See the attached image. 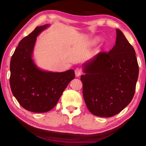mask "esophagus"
<instances>
[{"mask_svg":"<svg viewBox=\"0 0 146 146\" xmlns=\"http://www.w3.org/2000/svg\"><path fill=\"white\" fill-rule=\"evenodd\" d=\"M75 73L76 76H77L78 77V76H79L81 75V74H82V70H81L79 68H76L75 70Z\"/></svg>","mask_w":146,"mask_h":146,"instance_id":"esophagus-1","label":"esophagus"}]
</instances>
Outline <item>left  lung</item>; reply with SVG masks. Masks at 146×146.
Here are the masks:
<instances>
[{
    "mask_svg": "<svg viewBox=\"0 0 146 146\" xmlns=\"http://www.w3.org/2000/svg\"><path fill=\"white\" fill-rule=\"evenodd\" d=\"M115 45L102 51L83 65L80 76L83 97L95 116L111 117L119 113L134 97L138 77L135 51L118 29Z\"/></svg>",
    "mask_w": 146,
    "mask_h": 146,
    "instance_id": "8db88e82",
    "label": "left lung"
}]
</instances>
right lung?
I'll return each mask as SVG.
<instances>
[{
	"label": "right lung",
	"instance_id": "right-lung-1",
	"mask_svg": "<svg viewBox=\"0 0 146 146\" xmlns=\"http://www.w3.org/2000/svg\"><path fill=\"white\" fill-rule=\"evenodd\" d=\"M49 26H37L22 39L10 61L12 93L22 107L29 111L44 113L55 107L64 90L75 78L70 70L53 73L40 70L32 59L36 36Z\"/></svg>",
	"mask_w": 146,
	"mask_h": 146
}]
</instances>
